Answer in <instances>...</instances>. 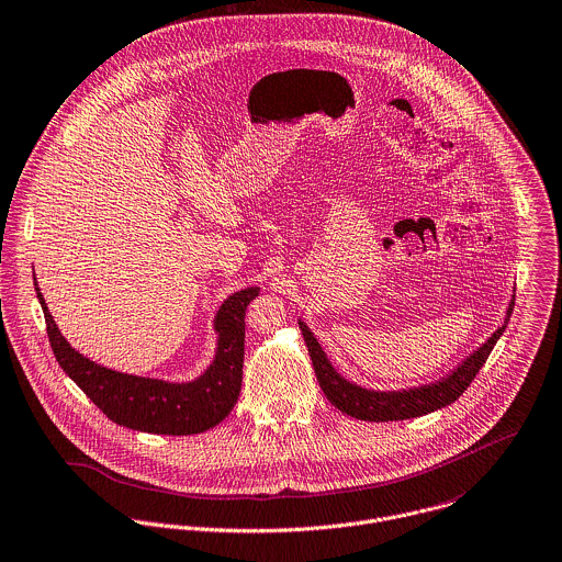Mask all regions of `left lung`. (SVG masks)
I'll return each instance as SVG.
<instances>
[{
	"instance_id": "obj_1",
	"label": "left lung",
	"mask_w": 562,
	"mask_h": 562,
	"mask_svg": "<svg viewBox=\"0 0 562 562\" xmlns=\"http://www.w3.org/2000/svg\"><path fill=\"white\" fill-rule=\"evenodd\" d=\"M515 301H510L506 310L504 325L477 349L473 351L462 364H458L451 373L434 383L416 385V387H405V390H369L362 387L334 369L329 358L325 356L323 347L310 331V327L299 321L316 379L325 392V396L345 414L360 418V420H373V423H385V420H403V418H416L429 412H436L445 405H451L480 373L484 362L488 360L493 347L506 331L508 318L513 314Z\"/></svg>"
}]
</instances>
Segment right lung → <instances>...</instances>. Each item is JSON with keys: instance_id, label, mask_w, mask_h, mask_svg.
Segmentation results:
<instances>
[{"instance_id": "1", "label": "right lung", "mask_w": 562, "mask_h": 562, "mask_svg": "<svg viewBox=\"0 0 562 562\" xmlns=\"http://www.w3.org/2000/svg\"><path fill=\"white\" fill-rule=\"evenodd\" d=\"M34 290L56 362L113 423L148 434L189 436L215 427L233 409L241 390L244 316L248 303L259 296V288L239 290L222 303L213 321L217 331L215 358L204 373L186 383L117 373L91 362L71 349L58 331L36 277Z\"/></svg>"}]
</instances>
